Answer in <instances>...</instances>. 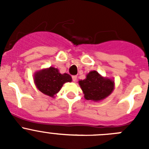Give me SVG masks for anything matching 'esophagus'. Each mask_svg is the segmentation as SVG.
<instances>
[{
	"mask_svg": "<svg viewBox=\"0 0 149 149\" xmlns=\"http://www.w3.org/2000/svg\"><path fill=\"white\" fill-rule=\"evenodd\" d=\"M72 81H73L74 82H75V81H77V76L76 75L72 76Z\"/></svg>",
	"mask_w": 149,
	"mask_h": 149,
	"instance_id": "1",
	"label": "esophagus"
}]
</instances>
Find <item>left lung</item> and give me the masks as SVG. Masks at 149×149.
<instances>
[{"mask_svg":"<svg viewBox=\"0 0 149 149\" xmlns=\"http://www.w3.org/2000/svg\"><path fill=\"white\" fill-rule=\"evenodd\" d=\"M79 84L84 92V98L95 101L107 97L114 88L113 81L101 77L96 71L89 72L86 79L79 81Z\"/></svg>","mask_w":149,"mask_h":149,"instance_id":"obj_1","label":"left lung"}]
</instances>
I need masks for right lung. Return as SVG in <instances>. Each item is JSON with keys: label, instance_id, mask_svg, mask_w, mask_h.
I'll return each instance as SVG.
<instances>
[{"label": "right lung", "instance_id": "1", "mask_svg": "<svg viewBox=\"0 0 149 149\" xmlns=\"http://www.w3.org/2000/svg\"><path fill=\"white\" fill-rule=\"evenodd\" d=\"M71 81L72 77L68 74H62L57 68L54 67L39 71L34 76L36 87L40 92L51 97L58 93L65 83Z\"/></svg>", "mask_w": 149, "mask_h": 149}]
</instances>
